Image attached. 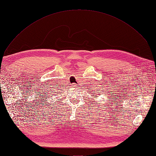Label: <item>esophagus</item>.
<instances>
[{
  "mask_svg": "<svg viewBox=\"0 0 156 156\" xmlns=\"http://www.w3.org/2000/svg\"><path fill=\"white\" fill-rule=\"evenodd\" d=\"M72 86H73V87H77V84L76 83H73V84H72Z\"/></svg>",
  "mask_w": 156,
  "mask_h": 156,
  "instance_id": "obj_1",
  "label": "esophagus"
}]
</instances>
